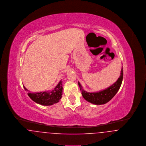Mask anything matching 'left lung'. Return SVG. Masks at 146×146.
<instances>
[{
  "label": "left lung",
  "mask_w": 146,
  "mask_h": 146,
  "mask_svg": "<svg viewBox=\"0 0 146 146\" xmlns=\"http://www.w3.org/2000/svg\"><path fill=\"white\" fill-rule=\"evenodd\" d=\"M123 78V68L121 70L120 76L118 78V80L108 88L104 90L99 91L97 92H87L84 90L82 85L79 82V86L83 97L88 102L94 104H103L109 102L115 94L117 93L122 83Z\"/></svg>",
  "instance_id": "left-lung-1"
}]
</instances>
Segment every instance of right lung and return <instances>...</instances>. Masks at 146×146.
<instances>
[{"mask_svg": "<svg viewBox=\"0 0 146 146\" xmlns=\"http://www.w3.org/2000/svg\"><path fill=\"white\" fill-rule=\"evenodd\" d=\"M25 90H28L23 86ZM62 82H60L56 86L54 90L50 92H40L36 93H29L28 95L33 101L38 104L44 106H50L57 103L62 97Z\"/></svg>", "mask_w": 146, "mask_h": 146, "instance_id": "right-lung-1", "label": "right lung"}]
</instances>
